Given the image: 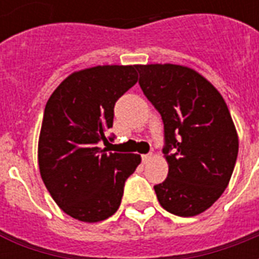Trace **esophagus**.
I'll return each mask as SVG.
<instances>
[{"label":"esophagus","mask_w":259,"mask_h":259,"mask_svg":"<svg viewBox=\"0 0 259 259\" xmlns=\"http://www.w3.org/2000/svg\"><path fill=\"white\" fill-rule=\"evenodd\" d=\"M152 158H153V154H152V153H148V154H143V156H142L143 164L149 163V161H150Z\"/></svg>","instance_id":"esophagus-1"}]
</instances>
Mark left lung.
<instances>
[{
	"label": "left lung",
	"mask_w": 259,
	"mask_h": 259,
	"mask_svg": "<svg viewBox=\"0 0 259 259\" xmlns=\"http://www.w3.org/2000/svg\"><path fill=\"white\" fill-rule=\"evenodd\" d=\"M139 85L161 114L168 175L154 186L158 203L178 217H194L220 199L235 168L239 138L224 98L196 70L138 65Z\"/></svg>",
	"instance_id": "1"
}]
</instances>
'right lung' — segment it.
Here are the masks:
<instances>
[{
	"mask_svg": "<svg viewBox=\"0 0 259 259\" xmlns=\"http://www.w3.org/2000/svg\"><path fill=\"white\" fill-rule=\"evenodd\" d=\"M137 81V66H95L66 77L45 105L39 174L55 203L74 220L92 224L114 214L125 181L141 164L139 154L99 148L113 127L117 99Z\"/></svg>",
	"mask_w": 259,
	"mask_h": 259,
	"instance_id": "obj_1",
	"label": "right lung"
}]
</instances>
